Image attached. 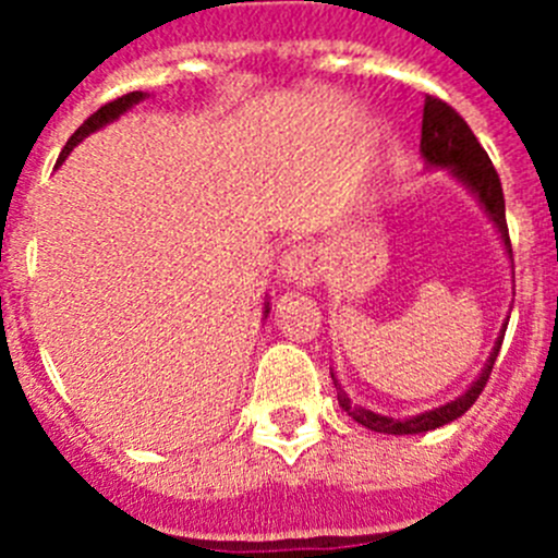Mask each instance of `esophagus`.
<instances>
[{
	"label": "esophagus",
	"mask_w": 558,
	"mask_h": 558,
	"mask_svg": "<svg viewBox=\"0 0 558 558\" xmlns=\"http://www.w3.org/2000/svg\"><path fill=\"white\" fill-rule=\"evenodd\" d=\"M278 275L286 283L313 286L320 278V253L311 243L289 245L280 256Z\"/></svg>",
	"instance_id": "obj_1"
}]
</instances>
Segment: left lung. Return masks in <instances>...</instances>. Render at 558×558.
I'll return each mask as SVG.
<instances>
[{"instance_id": "8db88e82", "label": "left lung", "mask_w": 558, "mask_h": 558, "mask_svg": "<svg viewBox=\"0 0 558 558\" xmlns=\"http://www.w3.org/2000/svg\"><path fill=\"white\" fill-rule=\"evenodd\" d=\"M421 156H424L426 170H448L466 191H470L472 196H475L477 205L483 207L488 221L494 223V229H497L499 238H502L505 253H508L510 264H513V247H510L508 221H505V196H502L499 174L494 170L492 159H488V154L483 150V145L477 143V137L472 134V129L466 126L464 118H461L451 105H446L437 97H426L424 102ZM505 329H508V320H505L502 329H499L497 342H494L492 353H488L486 364H483L475 384L466 388L464 393L453 397L451 402L440 404V408L424 410V413L408 415V418H391V415L375 413V410L362 408V404L353 402V399L345 393V388L340 386V380L335 378V373H331V380H335V388H337V402H340V408L345 410L356 424L367 426V429L373 432H380V435H421V432L440 429V426L461 418V415L475 404V399L481 397L483 386H486L488 375H492L494 362H497L499 348H502Z\"/></svg>"}]
</instances>
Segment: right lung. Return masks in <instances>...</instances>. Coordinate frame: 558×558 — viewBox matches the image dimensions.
<instances>
[{
	"label": "right lung",
	"instance_id": "add662e5",
	"mask_svg": "<svg viewBox=\"0 0 558 558\" xmlns=\"http://www.w3.org/2000/svg\"><path fill=\"white\" fill-rule=\"evenodd\" d=\"M145 97H150V94H145V92H132V94H123V97L112 99V102H107L105 107H99V110L94 112V116H88L86 121H83V126L77 129V132L72 134L70 140H66V145H64V150H61V156H59V161H56V167L64 165V159H66V156H70V150L75 148L77 143H83V140H86L88 134L99 132V129L107 126V123L118 121V118H121L123 112H129L134 105L143 102ZM267 315H269V302H264V318H267Z\"/></svg>",
	"mask_w": 558,
	"mask_h": 558
}]
</instances>
